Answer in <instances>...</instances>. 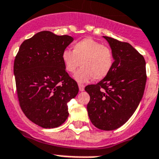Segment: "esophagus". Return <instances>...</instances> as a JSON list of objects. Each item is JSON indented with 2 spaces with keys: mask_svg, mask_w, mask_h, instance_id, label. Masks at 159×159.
Returning <instances> with one entry per match:
<instances>
[{
  "mask_svg": "<svg viewBox=\"0 0 159 159\" xmlns=\"http://www.w3.org/2000/svg\"><path fill=\"white\" fill-rule=\"evenodd\" d=\"M78 87H79L80 91H84V90H85V86L83 85H81V84H79V85H78Z\"/></svg>",
  "mask_w": 159,
  "mask_h": 159,
  "instance_id": "34e87169",
  "label": "esophagus"
}]
</instances>
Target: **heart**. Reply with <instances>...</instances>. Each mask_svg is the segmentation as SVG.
<instances>
[{"label": "heart", "mask_w": 159, "mask_h": 159, "mask_svg": "<svg viewBox=\"0 0 159 159\" xmlns=\"http://www.w3.org/2000/svg\"><path fill=\"white\" fill-rule=\"evenodd\" d=\"M62 58L66 70L70 74L76 72L81 64L83 67L75 75L78 82L104 79L111 72L114 62L111 50L91 38L74 44L73 51H64Z\"/></svg>", "instance_id": "obj_1"}]
</instances>
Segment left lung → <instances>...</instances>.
Masks as SVG:
<instances>
[{
  "mask_svg": "<svg viewBox=\"0 0 159 159\" xmlns=\"http://www.w3.org/2000/svg\"><path fill=\"white\" fill-rule=\"evenodd\" d=\"M113 54V66L106 78L85 90L90 97L87 111L95 127L104 131L125 124L139 106L145 89L147 74L143 56L128 43L103 36Z\"/></svg>",
  "mask_w": 159,
  "mask_h": 159,
  "instance_id": "1",
  "label": "left lung"
}]
</instances>
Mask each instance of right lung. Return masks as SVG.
I'll use <instances>...</instances> for the list:
<instances>
[{
	"label": "right lung",
	"instance_id": "add662e5",
	"mask_svg": "<svg viewBox=\"0 0 159 159\" xmlns=\"http://www.w3.org/2000/svg\"><path fill=\"white\" fill-rule=\"evenodd\" d=\"M70 35L38 32L23 42L15 61L14 75L20 105L31 122L43 128L62 125L69 112L67 103L78 93V84L62 62Z\"/></svg>",
	"mask_w": 159,
	"mask_h": 159
}]
</instances>
